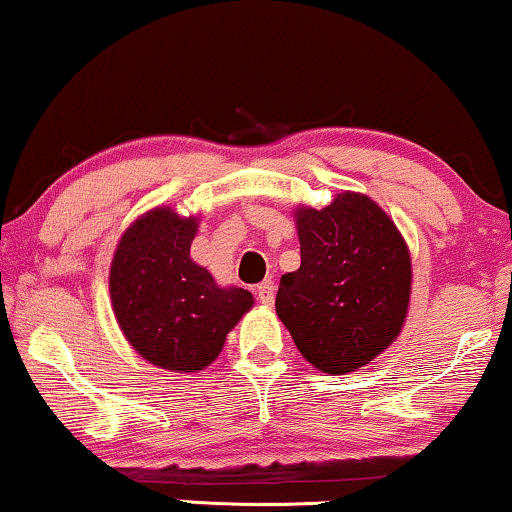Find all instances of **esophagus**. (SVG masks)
<instances>
[{
    "mask_svg": "<svg viewBox=\"0 0 512 512\" xmlns=\"http://www.w3.org/2000/svg\"><path fill=\"white\" fill-rule=\"evenodd\" d=\"M256 296H258V300H261L263 305H272L275 303V284L270 282H263V284H258V289H256Z\"/></svg>",
    "mask_w": 512,
    "mask_h": 512,
    "instance_id": "1",
    "label": "esophagus"
}]
</instances>
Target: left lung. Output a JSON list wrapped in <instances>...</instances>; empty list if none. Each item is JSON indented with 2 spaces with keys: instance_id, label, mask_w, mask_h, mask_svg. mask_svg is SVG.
<instances>
[{
  "instance_id": "1",
  "label": "left lung",
  "mask_w": 512,
  "mask_h": 512,
  "mask_svg": "<svg viewBox=\"0 0 512 512\" xmlns=\"http://www.w3.org/2000/svg\"><path fill=\"white\" fill-rule=\"evenodd\" d=\"M300 268L286 272L277 314L312 366L342 375L366 366L401 333L410 254L394 221L359 193L300 209Z\"/></svg>"
}]
</instances>
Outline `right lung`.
I'll return each instance as SVG.
<instances>
[{
	"instance_id": "1",
	"label": "right lung",
	"mask_w": 512,
	"mask_h": 512,
	"mask_svg": "<svg viewBox=\"0 0 512 512\" xmlns=\"http://www.w3.org/2000/svg\"><path fill=\"white\" fill-rule=\"evenodd\" d=\"M195 219L172 209L144 214L118 242L109 289L130 345L153 366L195 373L209 366L242 314L249 291L221 289L191 261Z\"/></svg>"
}]
</instances>
